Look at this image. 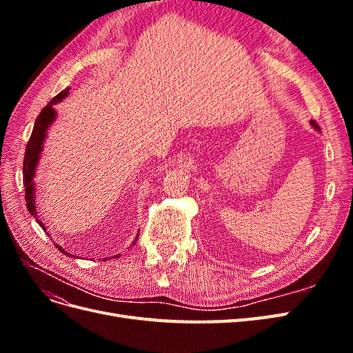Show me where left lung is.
<instances>
[{
    "label": "left lung",
    "mask_w": 353,
    "mask_h": 353,
    "mask_svg": "<svg viewBox=\"0 0 353 353\" xmlns=\"http://www.w3.org/2000/svg\"><path fill=\"white\" fill-rule=\"evenodd\" d=\"M311 125H312V126H314V128H315V130H316V131H319V126H318V125H316V122H314V121H311Z\"/></svg>",
    "instance_id": "8db88e82"
}]
</instances>
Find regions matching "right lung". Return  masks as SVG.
<instances>
[{"label":"right lung","mask_w":353,"mask_h":353,"mask_svg":"<svg viewBox=\"0 0 353 353\" xmlns=\"http://www.w3.org/2000/svg\"><path fill=\"white\" fill-rule=\"evenodd\" d=\"M69 90L66 88L63 90L60 94H57L54 99H52L44 109L41 110V113L38 114L35 125H34V131H32V135L29 138V143L26 145V152H25V159H23V185H25V199H26V208L29 210V213L35 216L37 222L39 223V227L47 231L46 228V223L42 222L38 218V212H37V201H35V170L37 166L39 163V157L42 153V147H44V141H46V137H47V131L50 125H52V122L56 121V116L57 112L54 109V105L60 101H63V99H66L69 95ZM138 240V236L135 237L134 243ZM56 248L61 252L65 253L69 258H77V256H73L70 253H68L65 249H61L59 244H56ZM121 254H116L112 256V258H119Z\"/></svg>","instance_id":"right-lung-1"}]
</instances>
